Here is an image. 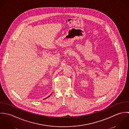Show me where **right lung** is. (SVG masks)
I'll use <instances>...</instances> for the list:
<instances>
[{
  "label": "right lung",
  "mask_w": 129,
  "mask_h": 129,
  "mask_svg": "<svg viewBox=\"0 0 129 129\" xmlns=\"http://www.w3.org/2000/svg\"><path fill=\"white\" fill-rule=\"evenodd\" d=\"M51 94H52V93H51ZM51 94H50V95H51ZM50 96H48V97H47V98H48V97H50Z\"/></svg>",
  "instance_id": "obj_1"
}]
</instances>
